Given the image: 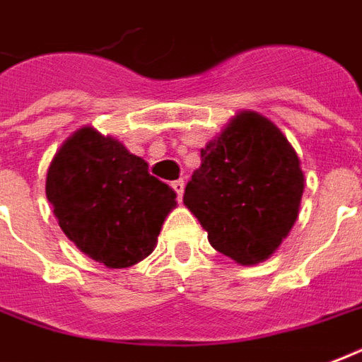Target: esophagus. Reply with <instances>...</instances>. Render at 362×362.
I'll return each mask as SVG.
<instances>
[{"label": "esophagus", "instance_id": "esophagus-1", "mask_svg": "<svg viewBox=\"0 0 362 362\" xmlns=\"http://www.w3.org/2000/svg\"><path fill=\"white\" fill-rule=\"evenodd\" d=\"M170 186H173V189H175V192L178 193V197H180V199H182V195H184V186H186V184H184V180H182V178H178V180L173 182Z\"/></svg>", "mask_w": 362, "mask_h": 362}]
</instances>
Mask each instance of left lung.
Instances as JSON below:
<instances>
[{
  "instance_id": "obj_1",
  "label": "left lung",
  "mask_w": 362,
  "mask_h": 362,
  "mask_svg": "<svg viewBox=\"0 0 362 362\" xmlns=\"http://www.w3.org/2000/svg\"><path fill=\"white\" fill-rule=\"evenodd\" d=\"M303 186L302 163L283 131L258 112L243 110L201 150L184 205L218 252L255 266L291 233Z\"/></svg>"
}]
</instances>
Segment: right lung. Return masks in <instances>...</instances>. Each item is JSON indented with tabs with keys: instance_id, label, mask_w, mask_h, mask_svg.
<instances>
[{
	"instance_id": "obj_1",
	"label": "right lung",
	"mask_w": 362,
	"mask_h": 362,
	"mask_svg": "<svg viewBox=\"0 0 362 362\" xmlns=\"http://www.w3.org/2000/svg\"><path fill=\"white\" fill-rule=\"evenodd\" d=\"M47 199L60 230L83 255L123 269L153 252L176 193L117 138L85 125L49 163Z\"/></svg>"
}]
</instances>
